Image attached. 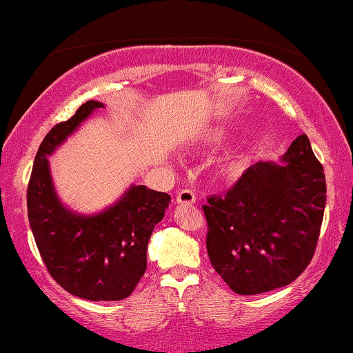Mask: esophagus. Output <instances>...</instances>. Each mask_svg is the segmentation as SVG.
Segmentation results:
<instances>
[{"label":"esophagus","instance_id":"34e87169","mask_svg":"<svg viewBox=\"0 0 353 353\" xmlns=\"http://www.w3.org/2000/svg\"><path fill=\"white\" fill-rule=\"evenodd\" d=\"M176 202L177 204H194L196 202V194H194V190L190 189H182L179 194H177L176 197Z\"/></svg>","mask_w":353,"mask_h":353}]
</instances>
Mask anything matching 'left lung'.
<instances>
[{"instance_id":"1","label":"left lung","mask_w":353,"mask_h":353,"mask_svg":"<svg viewBox=\"0 0 353 353\" xmlns=\"http://www.w3.org/2000/svg\"><path fill=\"white\" fill-rule=\"evenodd\" d=\"M282 165H250L224 196L202 205L216 272L241 295L289 285L314 257L327 199L325 174L305 134Z\"/></svg>"}]
</instances>
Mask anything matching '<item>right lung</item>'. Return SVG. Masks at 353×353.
Masks as SVG:
<instances>
[{
  "label": "right lung",
  "mask_w": 353,
  "mask_h": 353,
  "mask_svg": "<svg viewBox=\"0 0 353 353\" xmlns=\"http://www.w3.org/2000/svg\"><path fill=\"white\" fill-rule=\"evenodd\" d=\"M98 108L103 104L88 101L44 136L28 182V219L48 272L64 290L88 301H123L145 272L149 237L171 197L132 185L98 216H76L63 208L46 156Z\"/></svg>",
  "instance_id": "1"
}]
</instances>
